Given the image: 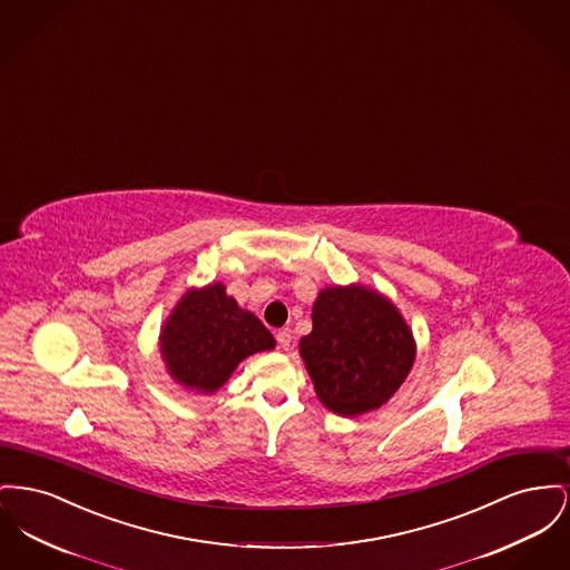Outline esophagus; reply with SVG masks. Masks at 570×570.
Masks as SVG:
<instances>
[{
	"mask_svg": "<svg viewBox=\"0 0 570 570\" xmlns=\"http://www.w3.org/2000/svg\"><path fill=\"white\" fill-rule=\"evenodd\" d=\"M292 338H294V334H292V330L289 328H281L276 332V341H278V345H281L283 350H289Z\"/></svg>",
	"mask_w": 570,
	"mask_h": 570,
	"instance_id": "1",
	"label": "esophagus"
}]
</instances>
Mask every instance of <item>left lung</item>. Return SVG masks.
<instances>
[{
    "label": "left lung",
    "instance_id": "obj_1",
    "mask_svg": "<svg viewBox=\"0 0 570 570\" xmlns=\"http://www.w3.org/2000/svg\"><path fill=\"white\" fill-rule=\"evenodd\" d=\"M299 354L320 401L338 416L384 405L414 364V338L389 299L360 285L328 287L313 304Z\"/></svg>",
    "mask_w": 570,
    "mask_h": 570
}]
</instances>
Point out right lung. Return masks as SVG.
Here are the masks:
<instances>
[{
	"label": "right lung",
	"instance_id": "add662e5",
	"mask_svg": "<svg viewBox=\"0 0 570 570\" xmlns=\"http://www.w3.org/2000/svg\"><path fill=\"white\" fill-rule=\"evenodd\" d=\"M169 373L188 389H220L242 360L274 347V336L220 283L188 292L160 336Z\"/></svg>",
	"mask_w": 570,
	"mask_h": 570
}]
</instances>
